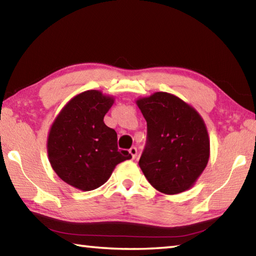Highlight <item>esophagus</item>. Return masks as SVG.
Masks as SVG:
<instances>
[{
    "mask_svg": "<svg viewBox=\"0 0 256 256\" xmlns=\"http://www.w3.org/2000/svg\"><path fill=\"white\" fill-rule=\"evenodd\" d=\"M128 151H130V154H131V156H132V158H133V159L136 157V154H138V149L136 148V146H132V148L130 149Z\"/></svg>",
    "mask_w": 256,
    "mask_h": 256,
    "instance_id": "esophagus-1",
    "label": "esophagus"
}]
</instances>
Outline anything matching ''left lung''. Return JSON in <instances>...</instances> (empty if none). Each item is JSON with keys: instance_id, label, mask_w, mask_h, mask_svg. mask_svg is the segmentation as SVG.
Returning a JSON list of instances; mask_svg holds the SVG:
<instances>
[{"instance_id": "obj_1", "label": "left lung", "mask_w": 256, "mask_h": 256, "mask_svg": "<svg viewBox=\"0 0 256 256\" xmlns=\"http://www.w3.org/2000/svg\"><path fill=\"white\" fill-rule=\"evenodd\" d=\"M136 102L148 128L138 160L146 178L168 196L193 188L210 158V138L202 116L168 92H154Z\"/></svg>"}]
</instances>
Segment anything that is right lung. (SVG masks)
<instances>
[{"mask_svg":"<svg viewBox=\"0 0 256 256\" xmlns=\"http://www.w3.org/2000/svg\"><path fill=\"white\" fill-rule=\"evenodd\" d=\"M115 102L100 90H86L70 99L52 123L47 154L60 180L80 190L105 184L120 162L132 158L118 148L115 130L104 116Z\"/></svg>","mask_w":256,"mask_h":256,"instance_id":"obj_1","label":"right lung"}]
</instances>
